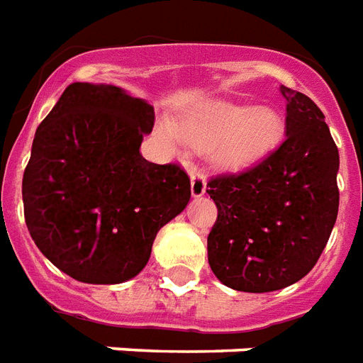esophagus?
Here are the masks:
<instances>
[{
  "mask_svg": "<svg viewBox=\"0 0 363 363\" xmlns=\"http://www.w3.org/2000/svg\"><path fill=\"white\" fill-rule=\"evenodd\" d=\"M190 192H192L194 198H200V196L206 194V177L198 169L190 171Z\"/></svg>",
  "mask_w": 363,
  "mask_h": 363,
  "instance_id": "esophagus-1",
  "label": "esophagus"
}]
</instances>
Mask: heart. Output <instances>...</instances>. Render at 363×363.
I'll list each match as a JSON object with an SVG mask.
<instances>
[{"label":"heart","mask_w":363,"mask_h":363,"mask_svg":"<svg viewBox=\"0 0 363 363\" xmlns=\"http://www.w3.org/2000/svg\"><path fill=\"white\" fill-rule=\"evenodd\" d=\"M160 134L177 154H184L189 146L198 152L209 150L217 165L242 167L277 146L283 136V119L269 107L221 101L196 109L177 128L161 123Z\"/></svg>","instance_id":"1"}]
</instances>
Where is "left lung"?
Returning a JSON list of instances; mask_svg holds the SVG:
<instances>
[{
  "label": "left lung",
  "mask_w": 363,
  "mask_h": 363,
  "mask_svg": "<svg viewBox=\"0 0 363 363\" xmlns=\"http://www.w3.org/2000/svg\"><path fill=\"white\" fill-rule=\"evenodd\" d=\"M286 138L254 167L208 182L217 221L208 262L223 284L271 292L298 283L321 256L339 213V150L313 101L286 86Z\"/></svg>",
  "instance_id": "1"
}]
</instances>
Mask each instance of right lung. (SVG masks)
I'll use <instances>...</instances> for the list:
<instances>
[{
    "label": "right lung",
    "mask_w": 363,
    "mask_h": 363,
    "mask_svg": "<svg viewBox=\"0 0 363 363\" xmlns=\"http://www.w3.org/2000/svg\"><path fill=\"white\" fill-rule=\"evenodd\" d=\"M154 107L113 84L67 86L32 142L24 221L57 269L119 284L146 267L157 230L190 202L179 165L142 157Z\"/></svg>",
    "instance_id": "add662e5"
}]
</instances>
